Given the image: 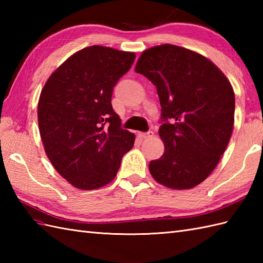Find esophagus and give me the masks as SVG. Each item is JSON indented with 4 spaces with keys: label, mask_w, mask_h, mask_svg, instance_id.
Here are the masks:
<instances>
[{
    "label": "esophagus",
    "mask_w": 263,
    "mask_h": 263,
    "mask_svg": "<svg viewBox=\"0 0 263 263\" xmlns=\"http://www.w3.org/2000/svg\"><path fill=\"white\" fill-rule=\"evenodd\" d=\"M140 136L142 139H149V138H152L153 136H154V132L153 131H148V132H142V133H140Z\"/></svg>",
    "instance_id": "1"
}]
</instances>
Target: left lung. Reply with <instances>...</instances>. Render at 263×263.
Segmentation results:
<instances>
[{
  "label": "left lung",
  "instance_id": "left-lung-1",
  "mask_svg": "<svg viewBox=\"0 0 263 263\" xmlns=\"http://www.w3.org/2000/svg\"><path fill=\"white\" fill-rule=\"evenodd\" d=\"M157 88L159 137L165 152L149 172L161 185H199L219 163L233 132L235 96L217 65L191 49L172 44L143 51L135 68Z\"/></svg>",
  "mask_w": 263,
  "mask_h": 263
}]
</instances>
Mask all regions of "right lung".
I'll use <instances>...</instances> for the list:
<instances>
[{"label":"right lung","mask_w":263,"mask_h":263,"mask_svg":"<svg viewBox=\"0 0 263 263\" xmlns=\"http://www.w3.org/2000/svg\"><path fill=\"white\" fill-rule=\"evenodd\" d=\"M136 54L93 45L64 61L38 100L44 149L59 174L74 187L96 190L114 180L136 136L121 127L111 93Z\"/></svg>","instance_id":"right-lung-1"}]
</instances>
